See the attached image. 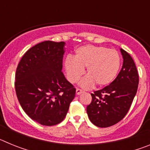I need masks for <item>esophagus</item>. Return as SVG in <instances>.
Segmentation results:
<instances>
[{
    "instance_id": "obj_1",
    "label": "esophagus",
    "mask_w": 150,
    "mask_h": 150,
    "mask_svg": "<svg viewBox=\"0 0 150 150\" xmlns=\"http://www.w3.org/2000/svg\"><path fill=\"white\" fill-rule=\"evenodd\" d=\"M84 92V91L82 89H80V88H76V95H80V94L83 93Z\"/></svg>"
}]
</instances>
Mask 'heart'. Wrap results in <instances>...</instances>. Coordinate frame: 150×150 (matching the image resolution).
I'll return each instance as SVG.
<instances>
[{
    "mask_svg": "<svg viewBox=\"0 0 150 150\" xmlns=\"http://www.w3.org/2000/svg\"><path fill=\"white\" fill-rule=\"evenodd\" d=\"M121 59L118 52L104 46L86 45L76 49L74 57L67 56L64 67L68 80L77 82L86 68V74L80 83L84 88L96 84L99 87L110 84L120 69Z\"/></svg>",
    "mask_w": 150,
    "mask_h": 150,
    "instance_id": "b5f03b06",
    "label": "heart"
}]
</instances>
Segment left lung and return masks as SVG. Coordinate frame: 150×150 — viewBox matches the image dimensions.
Masks as SVG:
<instances>
[{
    "mask_svg": "<svg viewBox=\"0 0 150 150\" xmlns=\"http://www.w3.org/2000/svg\"><path fill=\"white\" fill-rule=\"evenodd\" d=\"M123 57L121 71L107 86L91 94L92 100L86 111L90 121L100 128L112 126L121 121L129 110L137 93L139 75L132 56L120 49Z\"/></svg>",
    "mask_w": 150,
    "mask_h": 150,
    "instance_id": "obj_1",
    "label": "left lung"
}]
</instances>
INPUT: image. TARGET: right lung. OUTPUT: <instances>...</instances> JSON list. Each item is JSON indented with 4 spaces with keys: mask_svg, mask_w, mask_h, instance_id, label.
Listing matches in <instances>:
<instances>
[{
    "mask_svg": "<svg viewBox=\"0 0 150 150\" xmlns=\"http://www.w3.org/2000/svg\"><path fill=\"white\" fill-rule=\"evenodd\" d=\"M64 42L43 41L24 54L16 72L17 98L29 117L52 126L65 118L76 88L62 73Z\"/></svg>",
    "mask_w": 150,
    "mask_h": 150,
    "instance_id": "1",
    "label": "right lung"
}]
</instances>
